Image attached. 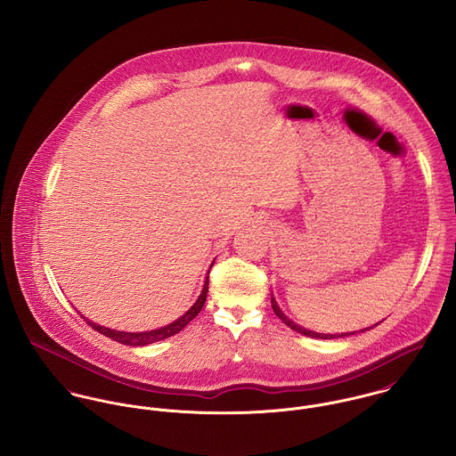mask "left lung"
I'll list each match as a JSON object with an SVG mask.
<instances>
[{
  "mask_svg": "<svg viewBox=\"0 0 456 456\" xmlns=\"http://www.w3.org/2000/svg\"><path fill=\"white\" fill-rule=\"evenodd\" d=\"M272 309H273V313L277 314V318L282 320V323H286L291 330H295V331H298V333H302V335H307V337H314V338H340V337H349V335H354V333H356V331H349V333H333V335H330V333H318V331L305 330V328L293 323L288 316H284V313L279 309V305H277V302L273 300V297H272ZM365 330H369V328H363L362 331H365Z\"/></svg>",
  "mask_w": 456,
  "mask_h": 456,
  "instance_id": "1",
  "label": "left lung"
}]
</instances>
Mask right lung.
<instances>
[{"mask_svg":"<svg viewBox=\"0 0 456 456\" xmlns=\"http://www.w3.org/2000/svg\"><path fill=\"white\" fill-rule=\"evenodd\" d=\"M207 291H208V277L205 279V284H203V289L198 297V300L195 302V305L184 314L181 316L177 322L170 323V325L163 326V328H158V330H151V331H140V333H128V331H118V330H110V328H105V326L96 325L93 322H87V325L93 326L96 331H100L102 335L112 338V340H118L121 344H126V346H147V344H152V342H158V340H163V338H168L175 333H179L184 326L188 325L191 320H195L196 314L201 311L203 304H205V298H207Z\"/></svg>","mask_w":456,"mask_h":456,"instance_id":"add662e5","label":"right lung"}]
</instances>
